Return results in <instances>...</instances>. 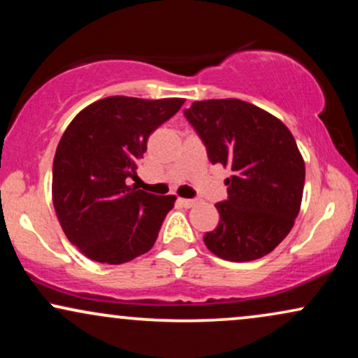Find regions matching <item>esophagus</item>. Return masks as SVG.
I'll return each mask as SVG.
<instances>
[{"instance_id":"1","label":"esophagus","mask_w":358,"mask_h":358,"mask_svg":"<svg viewBox=\"0 0 358 358\" xmlns=\"http://www.w3.org/2000/svg\"><path fill=\"white\" fill-rule=\"evenodd\" d=\"M178 202L183 205V207L190 208V207H195L196 205V200H192V199H178Z\"/></svg>"}]
</instances>
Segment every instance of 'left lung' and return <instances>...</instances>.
Listing matches in <instances>:
<instances>
[{"label": "left lung", "instance_id": "1", "mask_svg": "<svg viewBox=\"0 0 358 358\" xmlns=\"http://www.w3.org/2000/svg\"><path fill=\"white\" fill-rule=\"evenodd\" d=\"M185 117L208 159L231 166L227 200L215 205L217 229L203 242L217 257L248 262L274 250L294 225L305 187V159L287 127L250 102L195 101Z\"/></svg>", "mask_w": 358, "mask_h": 358}]
</instances>
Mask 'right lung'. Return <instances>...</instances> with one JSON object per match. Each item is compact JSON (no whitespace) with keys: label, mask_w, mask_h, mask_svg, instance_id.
<instances>
[{"label":"right lung","mask_w":358,"mask_h":358,"mask_svg":"<svg viewBox=\"0 0 358 358\" xmlns=\"http://www.w3.org/2000/svg\"><path fill=\"white\" fill-rule=\"evenodd\" d=\"M185 99L113 96L82 109L57 146L52 200L67 239L92 261L122 264L155 245L176 196L127 185L156 127Z\"/></svg>","instance_id":"1"}]
</instances>
